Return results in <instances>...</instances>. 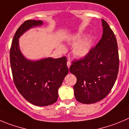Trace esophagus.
Masks as SVG:
<instances>
[{
	"instance_id": "esophagus-1",
	"label": "esophagus",
	"mask_w": 129,
	"mask_h": 129,
	"mask_svg": "<svg viewBox=\"0 0 129 129\" xmlns=\"http://www.w3.org/2000/svg\"><path fill=\"white\" fill-rule=\"evenodd\" d=\"M71 65V62H70V61H68V62H67V67H68V68H69V67H70Z\"/></svg>"
}]
</instances>
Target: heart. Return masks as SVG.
Wrapping results in <instances>:
<instances>
[{
    "mask_svg": "<svg viewBox=\"0 0 129 129\" xmlns=\"http://www.w3.org/2000/svg\"><path fill=\"white\" fill-rule=\"evenodd\" d=\"M82 37V34H78L73 36L72 38V43H77L74 44L73 49V54L77 57L85 56L90 52L91 48H92V40L90 37H85L79 41ZM60 49L62 51H63L65 50V48L63 46L60 47Z\"/></svg>",
    "mask_w": 129,
    "mask_h": 129,
    "instance_id": "obj_1",
    "label": "heart"
}]
</instances>
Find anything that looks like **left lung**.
Wrapping results in <instances>:
<instances>
[{"label": "left lung", "instance_id": "obj_1", "mask_svg": "<svg viewBox=\"0 0 129 129\" xmlns=\"http://www.w3.org/2000/svg\"><path fill=\"white\" fill-rule=\"evenodd\" d=\"M103 36L84 57L75 60L69 71L77 78L75 98L83 104H93L105 98L113 87L119 69L117 41L108 23L102 20Z\"/></svg>", "mask_w": 129, "mask_h": 129}]
</instances>
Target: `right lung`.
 I'll use <instances>...</instances> for the list:
<instances>
[{
  "instance_id": "obj_1",
  "label": "right lung",
  "mask_w": 129,
  "mask_h": 129,
  "mask_svg": "<svg viewBox=\"0 0 129 129\" xmlns=\"http://www.w3.org/2000/svg\"><path fill=\"white\" fill-rule=\"evenodd\" d=\"M43 25L40 20H26L16 32L10 49L13 81L20 94L30 103L46 106L58 99V90L69 72L67 58L49 57L38 61L25 58L19 48V37L29 28Z\"/></svg>"
}]
</instances>
